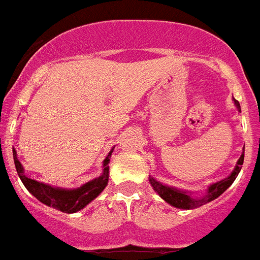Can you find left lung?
<instances>
[{
  "mask_svg": "<svg viewBox=\"0 0 260 260\" xmlns=\"http://www.w3.org/2000/svg\"><path fill=\"white\" fill-rule=\"evenodd\" d=\"M233 102L234 104H236V107H237V109L241 112L240 103H238L236 99H233ZM243 157H245V151L242 152L241 157L238 158L237 165H236V168L233 169V172H232L226 178H224V180L208 186L206 195H203V197H201V198H194V197H191L189 192L182 191V190H178V189H174V187H171V186L162 185L161 182L156 181L155 178L151 176H150V183L153 187V190H155V191L157 192V194L160 195V197L167 202V203H169L171 206H173V207L182 208V210H194V208L201 207V206L213 201V199L219 198L220 195H221L225 190L228 189L229 186L234 182V180L237 178L238 173H240L241 168H242L241 165L243 164Z\"/></svg>",
  "mask_w": 260,
  "mask_h": 260,
  "instance_id": "1",
  "label": "left lung"
}]
</instances>
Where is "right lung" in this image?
<instances>
[{"label":"right lung","mask_w":260,"mask_h":260,"mask_svg":"<svg viewBox=\"0 0 260 260\" xmlns=\"http://www.w3.org/2000/svg\"><path fill=\"white\" fill-rule=\"evenodd\" d=\"M112 152H113V148L103 161L104 169H103L102 176L84 183L78 189H59V187H53L47 183L39 182V181L31 180L29 177H27L24 174L22 164L17 157V151L13 148L15 169H17L18 176L22 180L23 185L26 186V189L41 203L65 213H74L77 211H80L105 189V186L108 185V178H109V165L108 164L110 161Z\"/></svg>","instance_id":"add662e5"}]
</instances>
